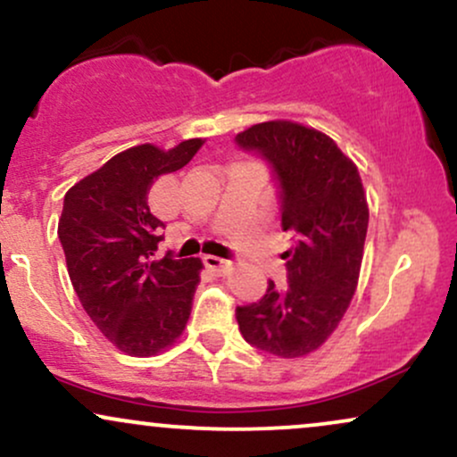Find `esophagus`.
Listing matches in <instances>:
<instances>
[{
    "mask_svg": "<svg viewBox=\"0 0 457 457\" xmlns=\"http://www.w3.org/2000/svg\"><path fill=\"white\" fill-rule=\"evenodd\" d=\"M202 260H204L206 268H211V270H217V272H228L229 266H232V262L223 260V257H217V255H204Z\"/></svg>",
    "mask_w": 457,
    "mask_h": 457,
    "instance_id": "esophagus-1",
    "label": "esophagus"
}]
</instances>
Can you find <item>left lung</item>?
Returning a JSON list of instances; mask_svg holds the SVG:
<instances>
[{
  "label": "left lung",
  "mask_w": 457,
  "mask_h": 457,
  "mask_svg": "<svg viewBox=\"0 0 457 457\" xmlns=\"http://www.w3.org/2000/svg\"><path fill=\"white\" fill-rule=\"evenodd\" d=\"M236 145L270 163L281 228L295 240L285 253L287 285L268 281L260 302L236 309L240 334L272 355H309L338 328L357 287L368 229L360 172L329 136L291 120L253 125Z\"/></svg>",
  "instance_id": "obj_1"
}]
</instances>
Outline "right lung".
<instances>
[{
	"label": "right lung",
	"mask_w": 457,
	"mask_h": 457,
	"mask_svg": "<svg viewBox=\"0 0 457 457\" xmlns=\"http://www.w3.org/2000/svg\"><path fill=\"white\" fill-rule=\"evenodd\" d=\"M202 145L191 138L170 151L131 146L65 194L57 234L70 281L97 329L128 355L172 347L189 321L202 262L174 260L170 251L157 257L166 225L148 208V191Z\"/></svg>",
	"instance_id": "obj_1"
}]
</instances>
